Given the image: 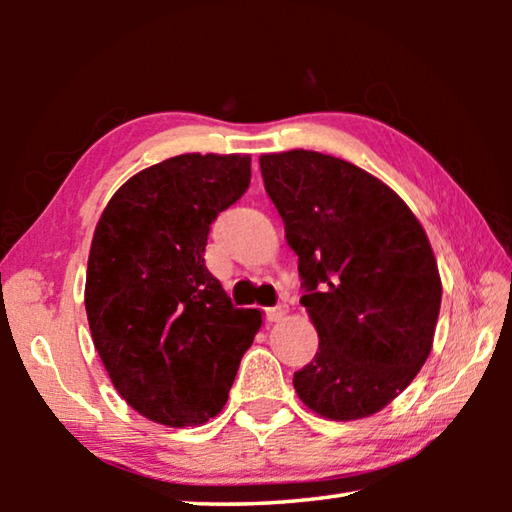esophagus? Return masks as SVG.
I'll return each mask as SVG.
<instances>
[{
	"label": "esophagus",
	"mask_w": 512,
	"mask_h": 512,
	"mask_svg": "<svg viewBox=\"0 0 512 512\" xmlns=\"http://www.w3.org/2000/svg\"><path fill=\"white\" fill-rule=\"evenodd\" d=\"M284 314H287V309H284L282 305H277V307H268V309H266V318L271 320V323H277V320H282V318H284Z\"/></svg>",
	"instance_id": "1"
}]
</instances>
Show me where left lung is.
I'll return each mask as SVG.
<instances>
[{"label": "left lung", "instance_id": "left-lung-1", "mask_svg": "<svg viewBox=\"0 0 512 512\" xmlns=\"http://www.w3.org/2000/svg\"><path fill=\"white\" fill-rule=\"evenodd\" d=\"M259 167L318 332L296 393L323 418H368L431 352L443 284L429 239L391 187L341 158L298 149L262 155Z\"/></svg>", "mask_w": 512, "mask_h": 512}]
</instances>
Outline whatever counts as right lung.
Returning <instances> with one entry per match:
<instances>
[{
  "label": "right lung",
  "instance_id": "right-lung-1",
  "mask_svg": "<svg viewBox=\"0 0 512 512\" xmlns=\"http://www.w3.org/2000/svg\"><path fill=\"white\" fill-rule=\"evenodd\" d=\"M248 185L250 155H176L121 185L94 230V348L117 393L153 422L214 418L262 327V311L232 305L203 257L210 225Z\"/></svg>",
  "mask_w": 512,
  "mask_h": 512
}]
</instances>
